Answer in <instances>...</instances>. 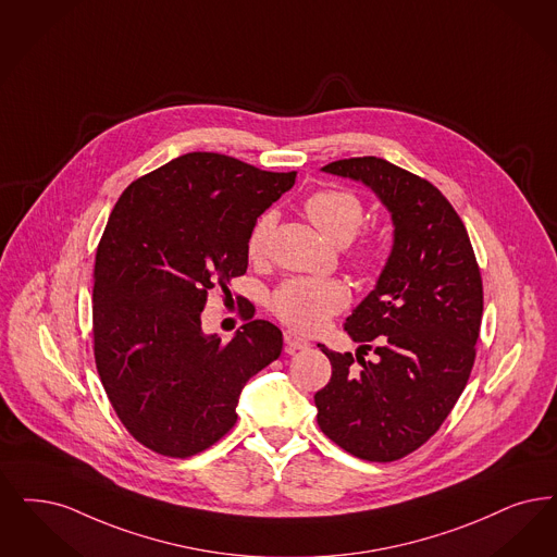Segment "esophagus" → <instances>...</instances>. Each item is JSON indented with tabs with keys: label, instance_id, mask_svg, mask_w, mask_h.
<instances>
[{
	"label": "esophagus",
	"instance_id": "1",
	"mask_svg": "<svg viewBox=\"0 0 557 557\" xmlns=\"http://www.w3.org/2000/svg\"><path fill=\"white\" fill-rule=\"evenodd\" d=\"M284 342H286V350H288V352L307 350V348L311 346V342H309L307 337H302V335H298L296 332H292V330L284 332Z\"/></svg>",
	"mask_w": 557,
	"mask_h": 557
}]
</instances>
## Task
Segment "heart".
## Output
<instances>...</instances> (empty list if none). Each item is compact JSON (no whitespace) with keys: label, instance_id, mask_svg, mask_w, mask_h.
Instances as JSON below:
<instances>
[{"label":"heart","instance_id":"obj_1","mask_svg":"<svg viewBox=\"0 0 557 557\" xmlns=\"http://www.w3.org/2000/svg\"><path fill=\"white\" fill-rule=\"evenodd\" d=\"M307 220L327 238L332 245L346 246L360 230L364 222V207L350 190L325 188L312 193L302 205ZM275 225V213L265 211L248 234L246 252L250 259H261L268 252L269 238ZM379 257V245L375 240H362L355 248L352 259L358 268H371ZM348 289L337 280L321 277H292L282 286L273 289L269 298V307L289 327L314 332L319 330L332 314L342 311L348 305Z\"/></svg>","mask_w":557,"mask_h":557}]
</instances>
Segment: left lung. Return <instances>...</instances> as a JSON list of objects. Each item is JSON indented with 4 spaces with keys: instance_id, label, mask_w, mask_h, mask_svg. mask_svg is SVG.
Listing matches in <instances>:
<instances>
[{
    "instance_id": "1",
    "label": "left lung",
    "mask_w": 557,
    "mask_h": 557,
    "mask_svg": "<svg viewBox=\"0 0 557 557\" xmlns=\"http://www.w3.org/2000/svg\"><path fill=\"white\" fill-rule=\"evenodd\" d=\"M323 172L377 195L394 246L377 286L344 325L360 344L357 358L319 344L332 379L314 394L317 423L360 460L394 462L435 435L467 387L483 317L481 271L465 223L431 182L379 157L339 159ZM367 349L379 358L364 361Z\"/></svg>"
}]
</instances>
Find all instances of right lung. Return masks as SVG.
Instances as JSON below:
<instances>
[{
    "instance_id": "obj_1",
    "label": "right lung",
    "mask_w": 557,
    "mask_h": 557,
    "mask_svg": "<svg viewBox=\"0 0 557 557\" xmlns=\"http://www.w3.org/2000/svg\"><path fill=\"white\" fill-rule=\"evenodd\" d=\"M296 172H263L220 153H186L122 193L97 246L95 364L117 419L138 444L188 458L236 424L246 381L282 355L263 319L223 344L200 330L213 288L248 268L257 218Z\"/></svg>"
}]
</instances>
